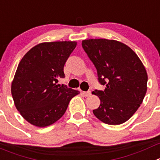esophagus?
Wrapping results in <instances>:
<instances>
[{"label":"esophagus","mask_w":160,"mask_h":160,"mask_svg":"<svg viewBox=\"0 0 160 160\" xmlns=\"http://www.w3.org/2000/svg\"><path fill=\"white\" fill-rule=\"evenodd\" d=\"M82 94L83 95L84 97H89L91 95V92L90 91H87V92H82Z\"/></svg>","instance_id":"1"}]
</instances>
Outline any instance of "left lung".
<instances>
[{"label": "left lung", "mask_w": 160, "mask_h": 160, "mask_svg": "<svg viewBox=\"0 0 160 160\" xmlns=\"http://www.w3.org/2000/svg\"><path fill=\"white\" fill-rule=\"evenodd\" d=\"M82 45L96 67L98 82L105 86L104 90L92 93L101 101L93 114L105 124L124 123L138 109L147 92L145 67L129 47L117 40L85 39Z\"/></svg>", "instance_id": "1"}]
</instances>
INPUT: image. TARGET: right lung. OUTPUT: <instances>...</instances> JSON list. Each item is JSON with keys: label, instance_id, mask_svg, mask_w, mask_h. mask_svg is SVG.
I'll list each match as a JSON object with an SVG mask.
<instances>
[{"label": "right lung", "instance_id": "add662e5", "mask_svg": "<svg viewBox=\"0 0 160 160\" xmlns=\"http://www.w3.org/2000/svg\"><path fill=\"white\" fill-rule=\"evenodd\" d=\"M77 43L49 42L36 45L22 58L12 83L16 108L30 124L46 127L63 116L79 92L57 85L65 78L63 67Z\"/></svg>", "mask_w": 160, "mask_h": 160}]
</instances>
